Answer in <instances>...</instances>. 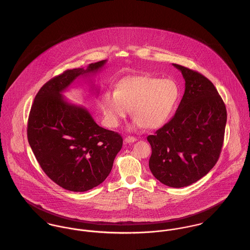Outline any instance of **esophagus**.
Listing matches in <instances>:
<instances>
[{
  "label": "esophagus",
  "mask_w": 250,
  "mask_h": 250,
  "mask_svg": "<svg viewBox=\"0 0 250 250\" xmlns=\"http://www.w3.org/2000/svg\"><path fill=\"white\" fill-rule=\"evenodd\" d=\"M125 142L127 143H135V142H137V139L135 137L129 136V137L125 138Z\"/></svg>",
  "instance_id": "esophagus-1"
}]
</instances>
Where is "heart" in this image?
<instances>
[{"label": "heart", "mask_w": 250, "mask_h": 250, "mask_svg": "<svg viewBox=\"0 0 250 250\" xmlns=\"http://www.w3.org/2000/svg\"><path fill=\"white\" fill-rule=\"evenodd\" d=\"M179 96L178 85L172 80L148 75L132 76L120 80L114 92L103 93L101 107L110 127H117L131 108L136 116L133 128L158 129L172 116Z\"/></svg>", "instance_id": "obj_1"}]
</instances>
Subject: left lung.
<instances>
[{"mask_svg": "<svg viewBox=\"0 0 250 250\" xmlns=\"http://www.w3.org/2000/svg\"><path fill=\"white\" fill-rule=\"evenodd\" d=\"M185 79V93L173 117L147 137L149 168L166 186L183 188L205 176L224 141L225 104L213 83L199 72L173 63Z\"/></svg>", "mask_w": 250, "mask_h": 250, "instance_id": "8db88e82", "label": "left lung"}]
</instances>
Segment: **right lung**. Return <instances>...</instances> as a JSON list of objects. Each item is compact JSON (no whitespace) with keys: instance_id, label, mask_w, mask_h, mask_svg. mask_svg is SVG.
Masks as SVG:
<instances>
[{"instance_id":"right-lung-1","label":"right lung","mask_w":250,"mask_h":250,"mask_svg":"<svg viewBox=\"0 0 250 250\" xmlns=\"http://www.w3.org/2000/svg\"><path fill=\"white\" fill-rule=\"evenodd\" d=\"M106 62L52 78L37 92L29 114L28 141L38 164L67 190L83 192L103 183L123 144L118 133L100 127L85 107L62 95L77 78L96 73Z\"/></svg>"}]
</instances>
